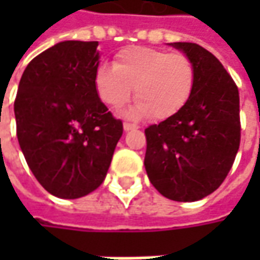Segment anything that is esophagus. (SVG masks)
I'll use <instances>...</instances> for the list:
<instances>
[{
  "mask_svg": "<svg viewBox=\"0 0 260 260\" xmlns=\"http://www.w3.org/2000/svg\"><path fill=\"white\" fill-rule=\"evenodd\" d=\"M123 128H124V132H130V130L139 128V125L133 124V123H124V124H123Z\"/></svg>",
  "mask_w": 260,
  "mask_h": 260,
  "instance_id": "34e87169",
  "label": "esophagus"
}]
</instances>
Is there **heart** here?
<instances>
[{
	"instance_id": "heart-1",
	"label": "heart",
	"mask_w": 260,
	"mask_h": 260,
	"mask_svg": "<svg viewBox=\"0 0 260 260\" xmlns=\"http://www.w3.org/2000/svg\"><path fill=\"white\" fill-rule=\"evenodd\" d=\"M94 84L98 96L108 107H123L133 91L137 103L127 111L128 117L150 114L155 120H166L189 101L195 69L181 53L130 46L115 55L113 68L101 65L96 69Z\"/></svg>"
}]
</instances>
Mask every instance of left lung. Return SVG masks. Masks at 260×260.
I'll use <instances>...</instances> for the list:
<instances>
[{
  "label": "left lung",
  "mask_w": 260,
  "mask_h": 260,
  "mask_svg": "<svg viewBox=\"0 0 260 260\" xmlns=\"http://www.w3.org/2000/svg\"><path fill=\"white\" fill-rule=\"evenodd\" d=\"M169 45L194 65L195 86L178 113L145 130V168L160 194L198 201L221 185L240 145L239 89L224 66L197 43Z\"/></svg>",
  "instance_id": "left-lung-1"
}]
</instances>
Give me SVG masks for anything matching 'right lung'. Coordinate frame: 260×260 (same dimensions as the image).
<instances>
[{"label": "right lung", "mask_w": 260, "mask_h": 260, "mask_svg": "<svg viewBox=\"0 0 260 260\" xmlns=\"http://www.w3.org/2000/svg\"><path fill=\"white\" fill-rule=\"evenodd\" d=\"M98 42L66 40L27 65L14 103L17 139L47 192L75 200L103 184L123 135L95 91Z\"/></svg>", "instance_id": "obj_1"}]
</instances>
